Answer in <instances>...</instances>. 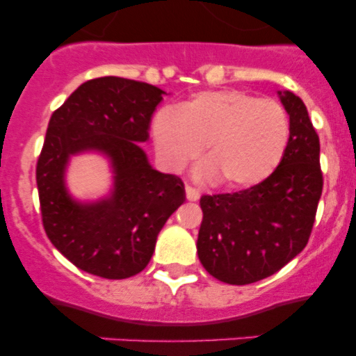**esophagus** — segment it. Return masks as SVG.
<instances>
[{"instance_id":"1","label":"esophagus","mask_w":356,"mask_h":356,"mask_svg":"<svg viewBox=\"0 0 356 356\" xmlns=\"http://www.w3.org/2000/svg\"><path fill=\"white\" fill-rule=\"evenodd\" d=\"M186 198L191 202L198 200L200 198V191L197 188H193V186H186Z\"/></svg>"}]
</instances>
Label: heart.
Masks as SVG:
<instances>
[{
  "instance_id": "obj_1",
  "label": "heart",
  "mask_w": 356,
  "mask_h": 356,
  "mask_svg": "<svg viewBox=\"0 0 356 356\" xmlns=\"http://www.w3.org/2000/svg\"><path fill=\"white\" fill-rule=\"evenodd\" d=\"M290 138V115L281 103L237 89L198 92L152 122L156 154L168 170L184 168L204 147L207 163L198 175L218 177L227 189L264 182L284 158Z\"/></svg>"
}]
</instances>
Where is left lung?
<instances>
[{
  "mask_svg": "<svg viewBox=\"0 0 356 356\" xmlns=\"http://www.w3.org/2000/svg\"><path fill=\"white\" fill-rule=\"evenodd\" d=\"M291 138L279 167L257 186L204 195L198 258L212 277L251 284L275 274L307 244L323 191L320 138L304 102L279 92Z\"/></svg>",
  "mask_w": 356,
  "mask_h": 356,
  "instance_id": "left-lung-1",
  "label": "left lung"
}]
</instances>
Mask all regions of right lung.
Wrapping results in <instances>:
<instances>
[{
    "label": "right lung",
    "mask_w": 356,
    "mask_h": 356,
    "mask_svg": "<svg viewBox=\"0 0 356 356\" xmlns=\"http://www.w3.org/2000/svg\"><path fill=\"white\" fill-rule=\"evenodd\" d=\"M163 95L145 82L92 79L49 121L36 163L42 223L59 253L88 274L126 279L144 270L159 230L184 202V182L154 170L138 145ZM82 150L111 158L115 189L105 201L81 204L65 191V163Z\"/></svg>",
    "instance_id": "right-lung-1"
}]
</instances>
